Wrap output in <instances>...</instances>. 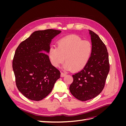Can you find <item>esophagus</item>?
<instances>
[{
  "instance_id": "obj_1",
  "label": "esophagus",
  "mask_w": 126,
  "mask_h": 126,
  "mask_svg": "<svg viewBox=\"0 0 126 126\" xmlns=\"http://www.w3.org/2000/svg\"><path fill=\"white\" fill-rule=\"evenodd\" d=\"M66 76V74L63 73V72H61V75H60L61 77H64V76Z\"/></svg>"
}]
</instances>
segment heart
Wrapping results in <instances>:
<instances>
[{
    "mask_svg": "<svg viewBox=\"0 0 126 126\" xmlns=\"http://www.w3.org/2000/svg\"><path fill=\"white\" fill-rule=\"evenodd\" d=\"M92 50V46L89 41L72 35L60 39L57 47H51L48 55L54 67H59L64 60L66 69L78 71L83 69L89 62Z\"/></svg>",
    "mask_w": 126,
    "mask_h": 126,
    "instance_id": "b5f03b06",
    "label": "heart"
}]
</instances>
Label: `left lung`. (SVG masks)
Returning a JSON list of instances; mask_svg holds the SVG:
<instances>
[{
    "instance_id": "left-lung-1",
    "label": "left lung",
    "mask_w": 126,
    "mask_h": 126,
    "mask_svg": "<svg viewBox=\"0 0 126 126\" xmlns=\"http://www.w3.org/2000/svg\"><path fill=\"white\" fill-rule=\"evenodd\" d=\"M92 53L86 67L72 75L74 80L69 87L71 94L81 101L97 96L105 87L110 69L107 49L96 33L89 30Z\"/></svg>"
}]
</instances>
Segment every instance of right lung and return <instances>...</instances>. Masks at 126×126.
I'll return each instance as SVG.
<instances>
[{"label": "right lung", "instance_id": "add662e5", "mask_svg": "<svg viewBox=\"0 0 126 126\" xmlns=\"http://www.w3.org/2000/svg\"><path fill=\"white\" fill-rule=\"evenodd\" d=\"M60 32L51 29L36 31L22 41L15 51L13 69L16 84L30 100L39 101L46 97L60 78V71L52 65L45 53H48L51 40Z\"/></svg>", "mask_w": 126, "mask_h": 126}]
</instances>
